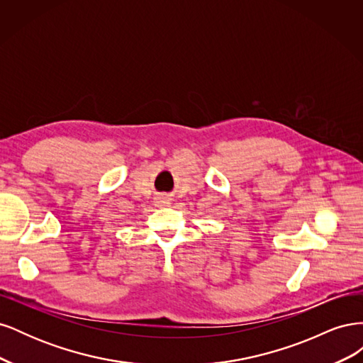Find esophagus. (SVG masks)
<instances>
[{
  "label": "esophagus",
  "instance_id": "esophagus-1",
  "mask_svg": "<svg viewBox=\"0 0 363 363\" xmlns=\"http://www.w3.org/2000/svg\"><path fill=\"white\" fill-rule=\"evenodd\" d=\"M168 201H169V199H167V196H159L157 199L159 204H168Z\"/></svg>",
  "mask_w": 363,
  "mask_h": 363
}]
</instances>
